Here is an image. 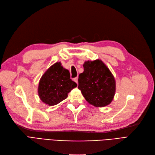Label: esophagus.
Returning <instances> with one entry per match:
<instances>
[{"instance_id":"34e87169","label":"esophagus","mask_w":155,"mask_h":155,"mask_svg":"<svg viewBox=\"0 0 155 155\" xmlns=\"http://www.w3.org/2000/svg\"><path fill=\"white\" fill-rule=\"evenodd\" d=\"M73 81L75 82L77 84H78V77H75V78H73Z\"/></svg>"}]
</instances>
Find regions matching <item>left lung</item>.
Listing matches in <instances>:
<instances>
[{
	"mask_svg": "<svg viewBox=\"0 0 155 155\" xmlns=\"http://www.w3.org/2000/svg\"><path fill=\"white\" fill-rule=\"evenodd\" d=\"M84 72L78 76V88L86 101L95 107L110 104L116 90L115 80L108 68L101 60L86 61Z\"/></svg>",
	"mask_w": 155,
	"mask_h": 155,
	"instance_id": "1",
	"label": "left lung"
}]
</instances>
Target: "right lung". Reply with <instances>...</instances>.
Wrapping results in <instances>:
<instances>
[{
	"label": "right lung",
	"instance_id": "1",
	"mask_svg": "<svg viewBox=\"0 0 155 155\" xmlns=\"http://www.w3.org/2000/svg\"><path fill=\"white\" fill-rule=\"evenodd\" d=\"M77 86L70 78V73L56 62L49 68L40 80L38 93L41 101L49 106H54L68 97V93Z\"/></svg>",
	"mask_w": 155,
	"mask_h": 155
}]
</instances>
